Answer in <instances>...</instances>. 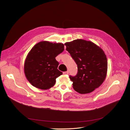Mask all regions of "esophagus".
I'll use <instances>...</instances> for the list:
<instances>
[{
    "label": "esophagus",
    "mask_w": 130,
    "mask_h": 130,
    "mask_svg": "<svg viewBox=\"0 0 130 130\" xmlns=\"http://www.w3.org/2000/svg\"><path fill=\"white\" fill-rule=\"evenodd\" d=\"M63 74H68L69 73V71H65V72H63Z\"/></svg>",
    "instance_id": "1"
}]
</instances>
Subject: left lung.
<instances>
[{"mask_svg":"<svg viewBox=\"0 0 130 130\" xmlns=\"http://www.w3.org/2000/svg\"><path fill=\"white\" fill-rule=\"evenodd\" d=\"M64 44L78 67L77 74L69 76L73 89L81 94L92 92L102 85L106 76L108 61L104 51L94 43L82 39Z\"/></svg>","mask_w":130,"mask_h":130,"instance_id":"obj_1","label":"left lung"}]
</instances>
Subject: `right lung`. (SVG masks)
<instances>
[{
    "mask_svg": "<svg viewBox=\"0 0 130 130\" xmlns=\"http://www.w3.org/2000/svg\"><path fill=\"white\" fill-rule=\"evenodd\" d=\"M64 50V44L41 41L36 44L26 59L25 75L31 85L42 90L48 89L56 83L62 72L58 69L56 57Z\"/></svg>",
    "mask_w": 130,
    "mask_h": 130,
    "instance_id": "add662e5",
    "label": "right lung"
}]
</instances>
